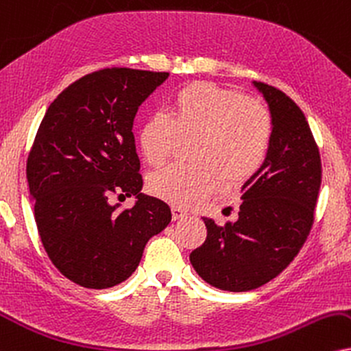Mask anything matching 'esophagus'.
<instances>
[{
    "label": "esophagus",
    "instance_id": "34e87169",
    "mask_svg": "<svg viewBox=\"0 0 351 351\" xmlns=\"http://www.w3.org/2000/svg\"><path fill=\"white\" fill-rule=\"evenodd\" d=\"M187 215H189L187 210L180 208V206H172V218L174 219H182Z\"/></svg>",
    "mask_w": 351,
    "mask_h": 351
}]
</instances>
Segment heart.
<instances>
[{
  "label": "heart",
  "mask_w": 351,
  "mask_h": 351,
  "mask_svg": "<svg viewBox=\"0 0 351 351\" xmlns=\"http://www.w3.org/2000/svg\"><path fill=\"white\" fill-rule=\"evenodd\" d=\"M274 122L262 102L239 90L192 83L169 99L140 128V148L149 166H162L177 143L195 140L190 158L197 166H169L149 177V192L187 206L221 187L247 182L261 171L271 145Z\"/></svg>",
  "instance_id": "heart-1"
}]
</instances>
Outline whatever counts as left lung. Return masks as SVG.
Instances as JSON below:
<instances>
[{"instance_id":"obj_1","label":"left lung","mask_w":351,"mask_h":351,"mask_svg":"<svg viewBox=\"0 0 351 351\" xmlns=\"http://www.w3.org/2000/svg\"><path fill=\"white\" fill-rule=\"evenodd\" d=\"M254 86L271 114L270 151L242 185L237 221L218 226L203 218L206 239L190 254L206 283L236 293L262 287L293 262L313 228L322 179L321 154L302 110L283 90Z\"/></svg>"}]
</instances>
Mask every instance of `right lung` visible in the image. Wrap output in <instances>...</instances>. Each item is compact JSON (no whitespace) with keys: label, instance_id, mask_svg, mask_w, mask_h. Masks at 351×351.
Masks as SVG:
<instances>
[{"label":"right lung","instance_id":"right-lung-1","mask_svg":"<svg viewBox=\"0 0 351 351\" xmlns=\"http://www.w3.org/2000/svg\"><path fill=\"white\" fill-rule=\"evenodd\" d=\"M169 73L104 68L58 94L27 158L38 236L60 274L80 287H115L146 242L171 223L167 203L143 195L133 136L138 107ZM136 195L132 209L110 197Z\"/></svg>","mask_w":351,"mask_h":351}]
</instances>
